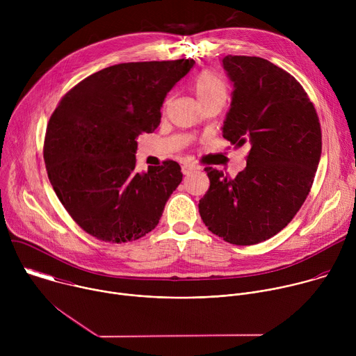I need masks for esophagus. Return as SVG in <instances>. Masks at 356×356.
Returning <instances> with one entry per match:
<instances>
[{
    "label": "esophagus",
    "mask_w": 356,
    "mask_h": 356,
    "mask_svg": "<svg viewBox=\"0 0 356 356\" xmlns=\"http://www.w3.org/2000/svg\"><path fill=\"white\" fill-rule=\"evenodd\" d=\"M195 170V166L194 165H191V163H184L183 166H181V172H183V175H190L191 172H194Z\"/></svg>",
    "instance_id": "esophagus-1"
}]
</instances>
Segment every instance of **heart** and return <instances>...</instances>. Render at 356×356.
<instances>
[{
    "instance_id": "heart-1",
    "label": "heart",
    "mask_w": 356,
    "mask_h": 356,
    "mask_svg": "<svg viewBox=\"0 0 356 356\" xmlns=\"http://www.w3.org/2000/svg\"><path fill=\"white\" fill-rule=\"evenodd\" d=\"M193 90L201 104H204L211 99L227 97V86L224 80L211 70L201 72L194 79Z\"/></svg>"
}]
</instances>
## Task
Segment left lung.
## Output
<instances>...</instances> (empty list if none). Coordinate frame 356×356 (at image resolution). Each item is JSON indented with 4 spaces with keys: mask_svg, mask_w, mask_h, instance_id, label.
I'll use <instances>...</instances> for the list:
<instances>
[{
    "mask_svg": "<svg viewBox=\"0 0 356 356\" xmlns=\"http://www.w3.org/2000/svg\"><path fill=\"white\" fill-rule=\"evenodd\" d=\"M234 83L222 136L249 145L235 179L206 168L210 188L198 211L209 229L234 245H255L280 232L306 201L321 156V127L301 84L255 56H225Z\"/></svg>",
    "mask_w": 356,
    "mask_h": 356,
    "instance_id": "obj_1",
    "label": "left lung"
}]
</instances>
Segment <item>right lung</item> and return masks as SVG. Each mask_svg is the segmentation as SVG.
<instances>
[{"label":"right lung","instance_id":"1","mask_svg":"<svg viewBox=\"0 0 356 356\" xmlns=\"http://www.w3.org/2000/svg\"><path fill=\"white\" fill-rule=\"evenodd\" d=\"M195 62L120 63L67 91L49 120L47 177L76 224L94 238L125 243L154 229L183 175L165 161L138 173L136 138L161 124L166 94Z\"/></svg>","mask_w":356,"mask_h":356}]
</instances>
